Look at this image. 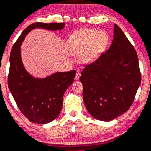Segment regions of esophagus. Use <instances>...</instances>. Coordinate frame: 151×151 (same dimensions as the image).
Instances as JSON below:
<instances>
[{
	"mask_svg": "<svg viewBox=\"0 0 151 151\" xmlns=\"http://www.w3.org/2000/svg\"><path fill=\"white\" fill-rule=\"evenodd\" d=\"M80 76H81V73H80V72H79V71H77V72H76V76H75V79L78 81V79H79Z\"/></svg>",
	"mask_w": 151,
	"mask_h": 151,
	"instance_id": "1",
	"label": "esophagus"
}]
</instances>
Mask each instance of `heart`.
<instances>
[{
	"instance_id": "1",
	"label": "heart",
	"mask_w": 151,
	"mask_h": 151,
	"mask_svg": "<svg viewBox=\"0 0 151 151\" xmlns=\"http://www.w3.org/2000/svg\"><path fill=\"white\" fill-rule=\"evenodd\" d=\"M109 36L94 29H81L70 36L66 44V51L70 55H78L80 62L86 64L96 59L106 46Z\"/></svg>"
}]
</instances>
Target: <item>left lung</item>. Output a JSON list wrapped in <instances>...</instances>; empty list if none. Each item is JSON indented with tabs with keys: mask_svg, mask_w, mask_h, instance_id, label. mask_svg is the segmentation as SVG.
I'll return each instance as SVG.
<instances>
[{
	"mask_svg": "<svg viewBox=\"0 0 151 151\" xmlns=\"http://www.w3.org/2000/svg\"><path fill=\"white\" fill-rule=\"evenodd\" d=\"M80 81L85 107L95 119L113 120L131 107L141 82L138 58L116 24L109 49L85 66Z\"/></svg>",
	"mask_w": 151,
	"mask_h": 151,
	"instance_id": "8db88e82",
	"label": "left lung"
}]
</instances>
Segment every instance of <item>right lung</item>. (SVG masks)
Masks as SVG:
<instances>
[{
	"instance_id": "obj_1",
	"label": "right lung",
	"mask_w": 151,
	"mask_h": 151,
	"mask_svg": "<svg viewBox=\"0 0 151 151\" xmlns=\"http://www.w3.org/2000/svg\"><path fill=\"white\" fill-rule=\"evenodd\" d=\"M64 26V23L32 24L22 32L11 49L9 89L19 111L32 123L45 124L58 117L62 111L64 93L74 81L76 70L56 73L45 78H35L24 68L20 46L27 34L34 28L57 30Z\"/></svg>"
}]
</instances>
